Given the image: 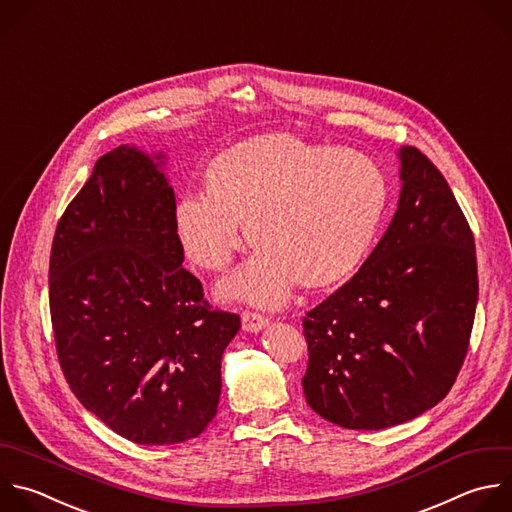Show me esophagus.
Returning <instances> with one entry per match:
<instances>
[{
	"label": "esophagus",
	"mask_w": 512,
	"mask_h": 512,
	"mask_svg": "<svg viewBox=\"0 0 512 512\" xmlns=\"http://www.w3.org/2000/svg\"><path fill=\"white\" fill-rule=\"evenodd\" d=\"M241 321H243V329L249 331V333H257V331H261L269 325L267 317H263L259 313H253V311H243Z\"/></svg>",
	"instance_id": "34e87169"
}]
</instances>
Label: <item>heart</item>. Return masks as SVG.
<instances>
[{
  "label": "heart",
  "instance_id": "heart-1",
  "mask_svg": "<svg viewBox=\"0 0 512 512\" xmlns=\"http://www.w3.org/2000/svg\"><path fill=\"white\" fill-rule=\"evenodd\" d=\"M388 201V177L370 156L275 132L221 152L209 187L179 197L175 229L193 263L221 271L245 245L249 221L259 249L219 291L279 307L301 279L317 287L352 273L370 251Z\"/></svg>",
  "mask_w": 512,
  "mask_h": 512
}]
</instances>
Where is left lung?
I'll list each match as a JSON object with an SVG mask.
<instances>
[{"label":"left lung","instance_id":"left-lung-1","mask_svg":"<svg viewBox=\"0 0 512 512\" xmlns=\"http://www.w3.org/2000/svg\"><path fill=\"white\" fill-rule=\"evenodd\" d=\"M400 199L360 271L303 317L313 412L350 430L418 418L452 388L478 299L472 231L440 170L396 150Z\"/></svg>","mask_w":512,"mask_h":512}]
</instances>
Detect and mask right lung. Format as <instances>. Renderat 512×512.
<instances>
[{
    "mask_svg": "<svg viewBox=\"0 0 512 512\" xmlns=\"http://www.w3.org/2000/svg\"><path fill=\"white\" fill-rule=\"evenodd\" d=\"M166 154L120 144L64 211L50 255V313L80 404L122 438L164 446L215 418L221 360L241 327L211 311L185 267Z\"/></svg>",
    "mask_w": 512,
    "mask_h": 512,
    "instance_id": "right-lung-1",
    "label": "right lung"
}]
</instances>
